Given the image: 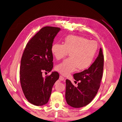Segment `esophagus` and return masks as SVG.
I'll use <instances>...</instances> for the list:
<instances>
[{"label": "esophagus", "mask_w": 122, "mask_h": 122, "mask_svg": "<svg viewBox=\"0 0 122 122\" xmlns=\"http://www.w3.org/2000/svg\"><path fill=\"white\" fill-rule=\"evenodd\" d=\"M59 80H60V81H63L64 80V77L62 76H59Z\"/></svg>", "instance_id": "1"}]
</instances>
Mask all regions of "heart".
Returning <instances> with one entry per match:
<instances>
[{"mask_svg":"<svg viewBox=\"0 0 122 122\" xmlns=\"http://www.w3.org/2000/svg\"><path fill=\"white\" fill-rule=\"evenodd\" d=\"M98 45L94 40H88L83 37L69 36L63 45L58 43L51 46V51L57 60L65 57L69 52L70 57L55 67V70L62 75L67 76L75 71H84L92 65L97 52Z\"/></svg>","mask_w":122,"mask_h":122,"instance_id":"1","label":"heart"}]
</instances>
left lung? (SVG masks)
Returning <instances> with one entry per match:
<instances>
[{"label": "left lung", "instance_id": "8db88e82", "mask_svg": "<svg viewBox=\"0 0 122 122\" xmlns=\"http://www.w3.org/2000/svg\"><path fill=\"white\" fill-rule=\"evenodd\" d=\"M104 60V55L100 48L98 56L89 68L73 74L76 82L79 81L77 87H75L70 80H66L65 98L69 106L79 108L86 106L92 101L100 86Z\"/></svg>", "mask_w": 122, "mask_h": 122}]
</instances>
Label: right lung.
Returning a JSON list of instances; mask_svg holds the SVG:
<instances>
[{
    "label": "right lung",
    "mask_w": 122,
    "mask_h": 122,
    "mask_svg": "<svg viewBox=\"0 0 122 122\" xmlns=\"http://www.w3.org/2000/svg\"><path fill=\"white\" fill-rule=\"evenodd\" d=\"M60 28L46 26L42 28L28 42L21 60L20 80L27 100L37 106L46 104L52 88L59 74L53 71L43 77V71L50 72L53 68L51 51L53 39Z\"/></svg>",
    "instance_id": "obj_1"
}]
</instances>
